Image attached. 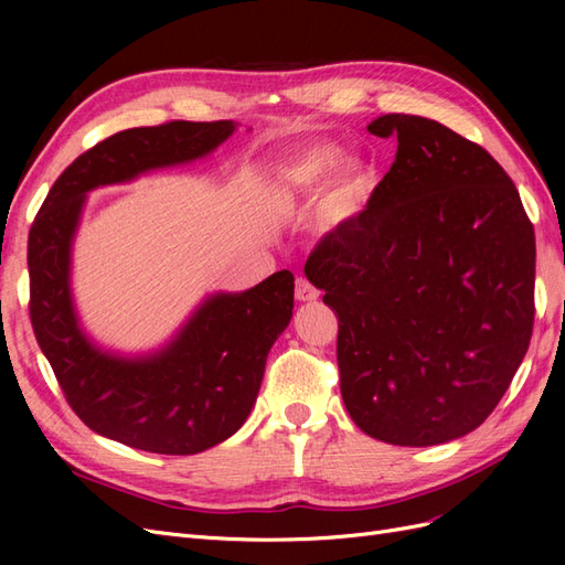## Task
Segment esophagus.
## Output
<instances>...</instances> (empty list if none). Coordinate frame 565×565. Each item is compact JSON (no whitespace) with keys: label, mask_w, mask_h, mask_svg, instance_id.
<instances>
[{"label":"esophagus","mask_w":565,"mask_h":565,"mask_svg":"<svg viewBox=\"0 0 565 565\" xmlns=\"http://www.w3.org/2000/svg\"><path fill=\"white\" fill-rule=\"evenodd\" d=\"M297 299L299 301H316L318 299V289L306 278H299L297 280Z\"/></svg>","instance_id":"34e87169"}]
</instances>
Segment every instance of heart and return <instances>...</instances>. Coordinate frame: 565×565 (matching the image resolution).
Masks as SVG:
<instances>
[{"mask_svg": "<svg viewBox=\"0 0 565 565\" xmlns=\"http://www.w3.org/2000/svg\"><path fill=\"white\" fill-rule=\"evenodd\" d=\"M330 178L320 200V218L328 228H344L365 210L377 185V169L365 158H347L337 143H316L282 162L266 185V202L273 210L297 207Z\"/></svg>", "mask_w": 565, "mask_h": 565, "instance_id": "obj_1", "label": "heart"}]
</instances>
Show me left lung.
I'll return each mask as SVG.
<instances>
[{
	"mask_svg": "<svg viewBox=\"0 0 565 565\" xmlns=\"http://www.w3.org/2000/svg\"><path fill=\"white\" fill-rule=\"evenodd\" d=\"M398 152L367 207L306 262L339 318L341 398L358 429L426 448L500 403L533 334L535 231L488 150L436 119L382 115Z\"/></svg>",
	"mask_w": 565,
	"mask_h": 565,
	"instance_id": "1",
	"label": "left lung"
}]
</instances>
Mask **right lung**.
Returning a JSON list of instances; mask_svg holds the SVG:
<instances>
[{"instance_id": "obj_1", "label": "right lung", "mask_w": 565, "mask_h": 565, "mask_svg": "<svg viewBox=\"0 0 565 565\" xmlns=\"http://www.w3.org/2000/svg\"><path fill=\"white\" fill-rule=\"evenodd\" d=\"M237 125L169 122L119 131L79 156L51 191L28 237L30 318L67 403L98 436L158 455H195L231 438L259 396L270 347L295 309V276L278 270L245 292L204 297L164 344L113 351L82 324L73 247L89 193L183 167Z\"/></svg>"}]
</instances>
